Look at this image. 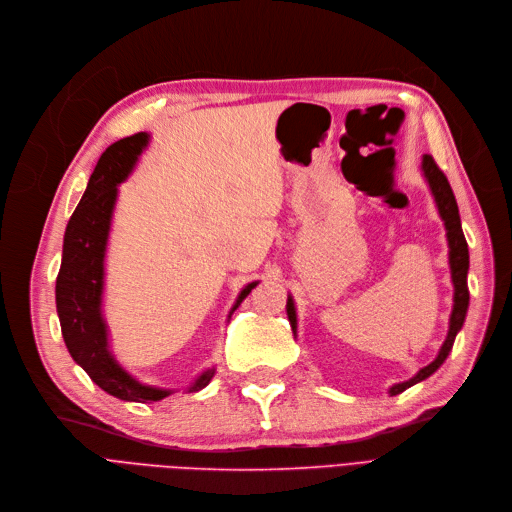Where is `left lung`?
Returning <instances> with one entry per match:
<instances>
[{"instance_id":"left-lung-1","label":"left lung","mask_w":512,"mask_h":512,"mask_svg":"<svg viewBox=\"0 0 512 512\" xmlns=\"http://www.w3.org/2000/svg\"><path fill=\"white\" fill-rule=\"evenodd\" d=\"M421 173L429 185V191L433 196L435 208L440 212V218L444 221L446 227V239H448V264H450V277H452V287H454V298H452V312H450V323H448V335L444 339V344L437 352V356L433 358V362H429L427 367H423L415 377H410L408 381L402 383H394L392 387L387 389L389 396H398L402 394L404 389L412 387L419 381H425L429 375H433L437 369L442 367L444 360L448 358L452 344L456 339V333L462 329V323H465V316L469 310V287H467V275H469V246L465 233H462L460 227V214H458V204L452 193V187L446 179V175L437 168L435 160L431 156H423L421 160ZM287 319L291 325V331L294 335L298 333V312H296V302L291 298V294L287 296Z\"/></svg>"}]
</instances>
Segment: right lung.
<instances>
[{
    "label": "right lung",
    "mask_w": 512,
    "mask_h": 512,
    "mask_svg": "<svg viewBox=\"0 0 512 512\" xmlns=\"http://www.w3.org/2000/svg\"><path fill=\"white\" fill-rule=\"evenodd\" d=\"M148 143V133H137L112 143L102 154L79 206L66 225L62 264L56 279L58 319L72 360L106 394L125 402H158L175 392V389L145 385L125 371L110 350V333L102 310L106 250L118 200V185L129 179ZM256 285L258 281H252L239 291L227 321H231V314ZM214 373V367L202 371L193 383H189V392L204 389Z\"/></svg>",
    "instance_id": "add662e5"
}]
</instances>
